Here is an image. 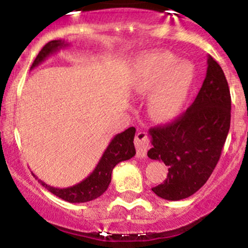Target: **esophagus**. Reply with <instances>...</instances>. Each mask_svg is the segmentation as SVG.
Wrapping results in <instances>:
<instances>
[{
	"mask_svg": "<svg viewBox=\"0 0 248 248\" xmlns=\"http://www.w3.org/2000/svg\"><path fill=\"white\" fill-rule=\"evenodd\" d=\"M134 144H136L137 149V157L138 158H144L146 157L147 150L150 147V141L147 138V134L145 132L140 131L136 134V138H134Z\"/></svg>",
	"mask_w": 248,
	"mask_h": 248,
	"instance_id": "obj_1",
	"label": "esophagus"
}]
</instances>
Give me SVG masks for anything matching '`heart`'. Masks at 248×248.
<instances>
[{
  "mask_svg": "<svg viewBox=\"0 0 248 248\" xmlns=\"http://www.w3.org/2000/svg\"><path fill=\"white\" fill-rule=\"evenodd\" d=\"M194 79L191 63L167 51L150 55L146 59L136 89L139 93L150 94L149 115L157 122L174 119L185 104Z\"/></svg>",
  "mask_w": 248,
  "mask_h": 248,
  "instance_id": "1",
  "label": "heart"
}]
</instances>
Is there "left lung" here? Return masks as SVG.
Returning <instances> with one entry per match:
<instances>
[{
	"instance_id": "1",
	"label": "left lung",
	"mask_w": 248,
	"mask_h": 248,
	"mask_svg": "<svg viewBox=\"0 0 248 248\" xmlns=\"http://www.w3.org/2000/svg\"><path fill=\"white\" fill-rule=\"evenodd\" d=\"M232 99L221 66L207 57L206 77L186 112L171 124L149 129L151 159L169 167L163 184L152 191L167 201H181L196 193L218 163L231 127Z\"/></svg>"
}]
</instances>
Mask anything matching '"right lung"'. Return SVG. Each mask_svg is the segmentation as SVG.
Instances as JSON below:
<instances>
[{"instance_id": "obj_1", "label": "right lung", "mask_w": 248, "mask_h": 248, "mask_svg": "<svg viewBox=\"0 0 248 248\" xmlns=\"http://www.w3.org/2000/svg\"><path fill=\"white\" fill-rule=\"evenodd\" d=\"M67 46H69V44L67 42L61 41V39L46 43L42 47L39 54L37 55L36 60L32 63L31 69L46 61V57H49L51 54ZM134 136H136L134 127H129L122 133L116 134L110 141L94 170L86 179H84L81 182L74 185V186L67 187V188H57V187L49 186L42 180H38V181L41 182L42 186L46 187L47 191L66 202H86L93 201L107 191L110 181H111V172L115 166L119 164L120 162L132 158L136 155V147H134L133 142ZM33 176H36V175H33Z\"/></svg>"}]
</instances>
